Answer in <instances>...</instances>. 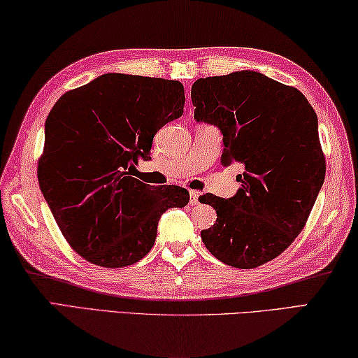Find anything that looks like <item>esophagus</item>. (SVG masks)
Wrapping results in <instances>:
<instances>
[{"instance_id":"esophagus-1","label":"esophagus","mask_w":358,"mask_h":358,"mask_svg":"<svg viewBox=\"0 0 358 358\" xmlns=\"http://www.w3.org/2000/svg\"><path fill=\"white\" fill-rule=\"evenodd\" d=\"M199 203V192L195 190H190V204L195 206Z\"/></svg>"}]
</instances>
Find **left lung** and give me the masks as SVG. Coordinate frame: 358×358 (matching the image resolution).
I'll use <instances>...</instances> for the list:
<instances>
[{"label":"left lung","mask_w":358,"mask_h":358,"mask_svg":"<svg viewBox=\"0 0 358 358\" xmlns=\"http://www.w3.org/2000/svg\"><path fill=\"white\" fill-rule=\"evenodd\" d=\"M192 102L196 121L222 130V165L245 166L236 196H199L217 210L204 245L237 268L266 264L302 233L324 184L316 113L294 86L252 71L196 80Z\"/></svg>","instance_id":"left-lung-1"}]
</instances>
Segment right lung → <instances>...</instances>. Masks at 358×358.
<instances>
[{"label": "right lung", "mask_w": 358, "mask_h": 358, "mask_svg": "<svg viewBox=\"0 0 358 358\" xmlns=\"http://www.w3.org/2000/svg\"><path fill=\"white\" fill-rule=\"evenodd\" d=\"M184 103L180 81L105 73L48 113L37 179L64 239L91 264H135L154 247L163 212L189 203L182 187H152L125 171L150 159L154 135Z\"/></svg>", "instance_id": "1"}]
</instances>
